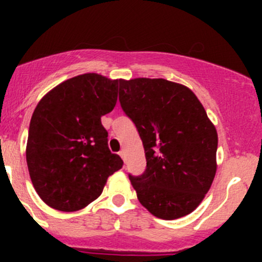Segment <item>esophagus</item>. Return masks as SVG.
<instances>
[{
	"label": "esophagus",
	"instance_id": "obj_1",
	"mask_svg": "<svg viewBox=\"0 0 262 262\" xmlns=\"http://www.w3.org/2000/svg\"><path fill=\"white\" fill-rule=\"evenodd\" d=\"M119 155H120V157H121V158H123V161H124V162H125V161H126L125 150H124V149H121V150H120V152H119Z\"/></svg>",
	"mask_w": 262,
	"mask_h": 262
}]
</instances>
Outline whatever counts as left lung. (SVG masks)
I'll return each instance as SVG.
<instances>
[{
  "mask_svg": "<svg viewBox=\"0 0 262 262\" xmlns=\"http://www.w3.org/2000/svg\"><path fill=\"white\" fill-rule=\"evenodd\" d=\"M119 101L143 142L147 167L129 175L139 203L157 218L198 208L216 171L218 134L186 86L163 78L120 80Z\"/></svg>",
  "mask_w": 262,
  "mask_h": 262,
  "instance_id": "8db88e82",
  "label": "left lung"
}]
</instances>
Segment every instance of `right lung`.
Instances as JSON below:
<instances>
[{
	"label": "right lung",
	"mask_w": 262,
	"mask_h": 262,
	"mask_svg": "<svg viewBox=\"0 0 262 262\" xmlns=\"http://www.w3.org/2000/svg\"><path fill=\"white\" fill-rule=\"evenodd\" d=\"M120 80L84 73L39 101L29 126L26 162L34 189L53 209L76 212L101 195L123 167L107 147L101 116L114 109Z\"/></svg>",
	"instance_id": "add662e5"
}]
</instances>
